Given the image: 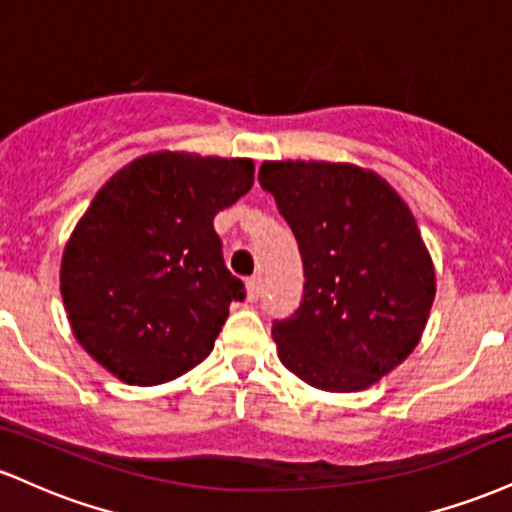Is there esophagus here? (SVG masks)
<instances>
[{
	"mask_svg": "<svg viewBox=\"0 0 512 512\" xmlns=\"http://www.w3.org/2000/svg\"><path fill=\"white\" fill-rule=\"evenodd\" d=\"M245 286H248V301H257V298H260V279H257V276H250V279L245 281Z\"/></svg>",
	"mask_w": 512,
	"mask_h": 512,
	"instance_id": "esophagus-1",
	"label": "esophagus"
}]
</instances>
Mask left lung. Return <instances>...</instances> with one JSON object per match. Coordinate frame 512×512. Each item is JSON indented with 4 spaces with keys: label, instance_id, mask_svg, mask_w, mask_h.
<instances>
[{
    "label": "left lung",
    "instance_id": "obj_1",
    "mask_svg": "<svg viewBox=\"0 0 512 512\" xmlns=\"http://www.w3.org/2000/svg\"><path fill=\"white\" fill-rule=\"evenodd\" d=\"M257 180L303 260L301 305L272 325L281 363L317 390H366L414 351L436 298L416 219L351 163L264 161Z\"/></svg>",
    "mask_w": 512,
    "mask_h": 512
}]
</instances>
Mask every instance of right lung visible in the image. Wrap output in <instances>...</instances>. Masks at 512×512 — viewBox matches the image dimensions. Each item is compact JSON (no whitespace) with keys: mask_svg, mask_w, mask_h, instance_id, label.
Listing matches in <instances>:
<instances>
[{"mask_svg":"<svg viewBox=\"0 0 512 512\" xmlns=\"http://www.w3.org/2000/svg\"><path fill=\"white\" fill-rule=\"evenodd\" d=\"M250 158L158 151L115 173L76 223L60 289L76 342L129 385H161L214 349L245 286L214 216L252 187Z\"/></svg>","mask_w":512,"mask_h":512,"instance_id":"add662e5","label":"right lung"}]
</instances>
